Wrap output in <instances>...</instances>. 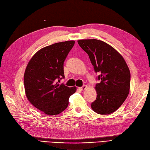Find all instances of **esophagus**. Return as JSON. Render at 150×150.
I'll return each mask as SVG.
<instances>
[{
	"label": "esophagus",
	"instance_id": "34e87169",
	"mask_svg": "<svg viewBox=\"0 0 150 150\" xmlns=\"http://www.w3.org/2000/svg\"><path fill=\"white\" fill-rule=\"evenodd\" d=\"M87 87V85H83V86L82 87H79V88L80 90H81V91H83V90H85V89H86V88Z\"/></svg>",
	"mask_w": 150,
	"mask_h": 150
}]
</instances>
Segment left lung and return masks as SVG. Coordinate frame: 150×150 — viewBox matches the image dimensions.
I'll return each mask as SVG.
<instances>
[{"label":"left lung","mask_w":150,"mask_h":150,"mask_svg":"<svg viewBox=\"0 0 150 150\" xmlns=\"http://www.w3.org/2000/svg\"><path fill=\"white\" fill-rule=\"evenodd\" d=\"M78 43L89 56L94 71L99 73L97 97L91 108L100 115L117 110L128 96L130 71L124 57L113 47L98 39H81Z\"/></svg>","instance_id":"left-lung-1"}]
</instances>
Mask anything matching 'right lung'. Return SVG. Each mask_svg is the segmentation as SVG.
<instances>
[{"instance_id":"1","label":"right lung","mask_w":150,"mask_h":150,"mask_svg":"<svg viewBox=\"0 0 150 150\" xmlns=\"http://www.w3.org/2000/svg\"><path fill=\"white\" fill-rule=\"evenodd\" d=\"M74 41L60 42L44 47L33 55L24 75L27 98L48 115L61 113L69 105V99L76 87H69L58 81L65 78L63 64Z\"/></svg>"}]
</instances>
